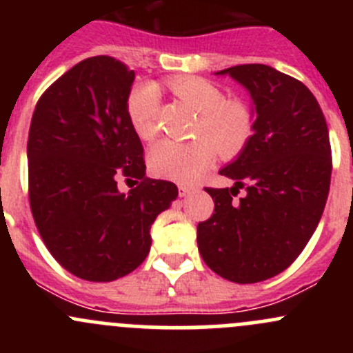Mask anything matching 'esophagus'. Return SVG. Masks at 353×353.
I'll use <instances>...</instances> for the list:
<instances>
[{
    "mask_svg": "<svg viewBox=\"0 0 353 353\" xmlns=\"http://www.w3.org/2000/svg\"><path fill=\"white\" fill-rule=\"evenodd\" d=\"M191 191H194V188L186 186V184H179V196H186V194H190Z\"/></svg>",
    "mask_w": 353,
    "mask_h": 353,
    "instance_id": "34e87169",
    "label": "esophagus"
}]
</instances>
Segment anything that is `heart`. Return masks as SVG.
Instances as JSON below:
<instances>
[{
    "instance_id": "1",
    "label": "heart",
    "mask_w": 353,
    "mask_h": 353,
    "mask_svg": "<svg viewBox=\"0 0 353 353\" xmlns=\"http://www.w3.org/2000/svg\"><path fill=\"white\" fill-rule=\"evenodd\" d=\"M169 88L183 104L198 114L194 134L206 140H160L148 152V167L155 176L190 183L212 163L216 154L223 159L236 157L252 134V110L239 99H225L212 81L198 77H179ZM126 112L134 133L152 140L159 131V94L150 83L137 85L126 101Z\"/></svg>"
}]
</instances>
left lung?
Instances as JSON below:
<instances>
[{"instance_id": "obj_1", "label": "left lung", "mask_w": 353, "mask_h": 353, "mask_svg": "<svg viewBox=\"0 0 353 353\" xmlns=\"http://www.w3.org/2000/svg\"><path fill=\"white\" fill-rule=\"evenodd\" d=\"M249 92L252 137L220 174L232 188H206L215 212L198 223L203 261L222 279L256 283L287 270L314 234L331 181L326 119L302 81L266 65L216 71ZM241 187L246 194L233 201Z\"/></svg>"}]
</instances>
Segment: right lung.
<instances>
[{
	"mask_svg": "<svg viewBox=\"0 0 353 353\" xmlns=\"http://www.w3.org/2000/svg\"><path fill=\"white\" fill-rule=\"evenodd\" d=\"M133 80L110 56L83 59L41 95L28 131L34 222L56 261L88 282L137 270L150 251L152 223L177 198L176 184L145 176L126 112ZM121 176L141 184L119 194Z\"/></svg>",
	"mask_w": 353,
	"mask_h": 353,
	"instance_id": "right-lung-1",
	"label": "right lung"
}]
</instances>
